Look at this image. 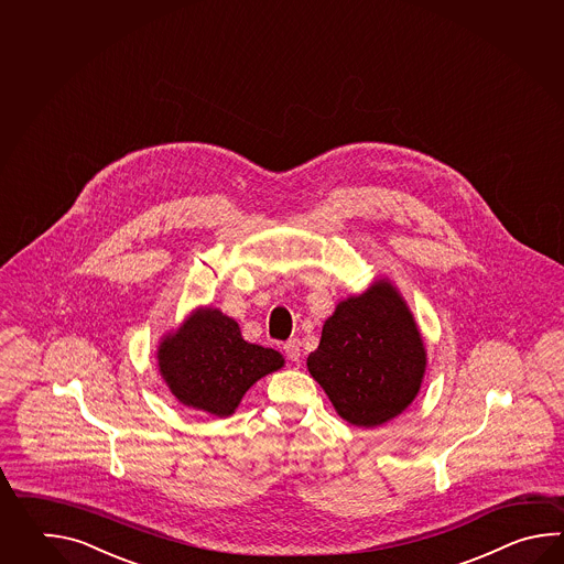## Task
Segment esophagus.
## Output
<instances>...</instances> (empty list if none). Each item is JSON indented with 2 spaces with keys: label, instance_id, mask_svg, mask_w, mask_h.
I'll return each instance as SVG.
<instances>
[{
  "label": "esophagus",
  "instance_id": "obj_1",
  "mask_svg": "<svg viewBox=\"0 0 564 564\" xmlns=\"http://www.w3.org/2000/svg\"><path fill=\"white\" fill-rule=\"evenodd\" d=\"M284 352L290 360L300 359V338H288L284 343Z\"/></svg>",
  "mask_w": 564,
  "mask_h": 564
}]
</instances>
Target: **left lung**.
Returning a JSON list of instances; mask_svg holds the SVG:
<instances>
[{
    "label": "left lung",
    "mask_w": 564,
    "mask_h": 564,
    "mask_svg": "<svg viewBox=\"0 0 564 564\" xmlns=\"http://www.w3.org/2000/svg\"><path fill=\"white\" fill-rule=\"evenodd\" d=\"M306 365L343 420L375 427L417 395L425 348L408 304L389 282H377L336 306Z\"/></svg>",
    "instance_id": "1"
}]
</instances>
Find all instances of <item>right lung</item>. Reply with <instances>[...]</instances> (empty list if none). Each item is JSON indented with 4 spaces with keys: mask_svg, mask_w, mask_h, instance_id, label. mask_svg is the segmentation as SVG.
Listing matches in <instances>:
<instances>
[{
    "mask_svg": "<svg viewBox=\"0 0 564 564\" xmlns=\"http://www.w3.org/2000/svg\"><path fill=\"white\" fill-rule=\"evenodd\" d=\"M156 357L171 393L217 417L231 415L258 379L284 365L278 350L246 343L238 323L214 308L193 312Z\"/></svg>",
    "mask_w": 564,
    "mask_h": 564,
    "instance_id": "right-lung-1",
    "label": "right lung"
}]
</instances>
